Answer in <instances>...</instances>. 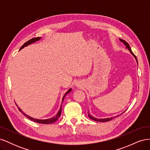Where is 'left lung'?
<instances>
[{
	"label": "left lung",
	"instance_id": "left-lung-1",
	"mask_svg": "<svg viewBox=\"0 0 150 150\" xmlns=\"http://www.w3.org/2000/svg\"><path fill=\"white\" fill-rule=\"evenodd\" d=\"M120 40L121 42H122V43H123L125 46H126V47L128 49L129 51V52H130V53L132 54V55L134 56V57L135 58V59H136V61H137V64H138V60H137V57H136V56L134 55V54L133 53V52H132V51H131V47H130V46H129V45L128 44V43H127L125 40H123V39H120ZM124 111V112H125ZM122 112V113H123ZM122 114V113H121ZM88 116L90 117L91 119V120H94V121H99V122H106V121H110V120H112V119H114V118H115V117L117 116V117H118L120 115H117L116 116H113V117H107V118H104V119H98V118H96V117H94V116H91V115L88 112Z\"/></svg>",
	"mask_w": 150,
	"mask_h": 150
}]
</instances>
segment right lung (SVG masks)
I'll return each instance as SVG.
<instances>
[{
	"mask_svg": "<svg viewBox=\"0 0 150 150\" xmlns=\"http://www.w3.org/2000/svg\"><path fill=\"white\" fill-rule=\"evenodd\" d=\"M40 39H41V38L39 37V38H33V39H30L29 40H28V41H27L26 42H25L23 45H22V47H21V49H20V50H21L22 49H23L24 47H26V46H29V44H31L32 43H34V42H36V41H38V40H39ZM71 90H72L71 88L69 89L65 93V94L64 95V96H63V98H62V103L63 101H64V98H65V96H66V95L67 94H68V93H69L71 91ZM16 106H17L18 109H19V111L21 112L22 113V114H23L25 117H28V118H29V120H32V121H34V122H38V123H40V124H51V123H53V122L56 121L58 120L59 117H60L61 114V111H62V104H61V107H60V110H59V111H58V112H57V114L55 116H54V117H51V118H49V119H46V120H38V119H35V118H34V117H32L28 116V115H26L25 113L23 111H22V110H21V109L19 106H17V104H16Z\"/></svg>",
	"mask_w": 150,
	"mask_h": 150,
	"instance_id": "right-lung-1",
	"label": "right lung"
}]
</instances>
